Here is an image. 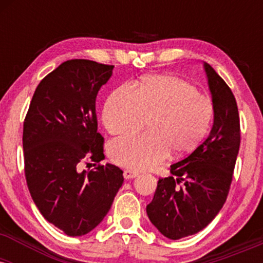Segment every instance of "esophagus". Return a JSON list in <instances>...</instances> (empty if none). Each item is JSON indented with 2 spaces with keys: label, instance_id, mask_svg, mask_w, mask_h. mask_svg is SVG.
<instances>
[{
  "label": "esophagus",
  "instance_id": "1",
  "mask_svg": "<svg viewBox=\"0 0 263 263\" xmlns=\"http://www.w3.org/2000/svg\"><path fill=\"white\" fill-rule=\"evenodd\" d=\"M137 176H138V173L136 171L125 170V172H123V177H125V179H132V178H135Z\"/></svg>",
  "mask_w": 263,
  "mask_h": 263
}]
</instances>
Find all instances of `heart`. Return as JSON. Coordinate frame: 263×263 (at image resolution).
I'll use <instances>...</instances> for the list:
<instances>
[{"instance_id": "b5f03b06", "label": "heart", "mask_w": 263, "mask_h": 263, "mask_svg": "<svg viewBox=\"0 0 263 263\" xmlns=\"http://www.w3.org/2000/svg\"><path fill=\"white\" fill-rule=\"evenodd\" d=\"M213 102L193 84L173 75H152L137 86L117 87L102 110L111 135L131 134L149 120L146 135L117 138L108 146L111 161L121 167L146 171L170 157L193 152L209 129Z\"/></svg>"}]
</instances>
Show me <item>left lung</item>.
<instances>
[{
	"instance_id": "8db88e82",
	"label": "left lung",
	"mask_w": 263,
	"mask_h": 263,
	"mask_svg": "<svg viewBox=\"0 0 263 263\" xmlns=\"http://www.w3.org/2000/svg\"><path fill=\"white\" fill-rule=\"evenodd\" d=\"M213 98L210 135L182 161L172 176L159 178L147 215L162 235L178 240L201 231L221 210L229 195L240 148V116L228 84L204 63Z\"/></svg>"
}]
</instances>
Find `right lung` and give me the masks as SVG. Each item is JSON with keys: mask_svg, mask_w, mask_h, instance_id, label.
I'll use <instances>...</instances> for the list:
<instances>
[{"mask_svg": "<svg viewBox=\"0 0 263 263\" xmlns=\"http://www.w3.org/2000/svg\"><path fill=\"white\" fill-rule=\"evenodd\" d=\"M112 69L87 59L66 60L38 84L23 123L31 197L44 219L69 236L100 224L123 183L119 167L100 164L104 137L95 104ZM89 161L96 168L81 171Z\"/></svg>", "mask_w": 263, "mask_h": 263, "instance_id": "right-lung-1", "label": "right lung"}]
</instances>
